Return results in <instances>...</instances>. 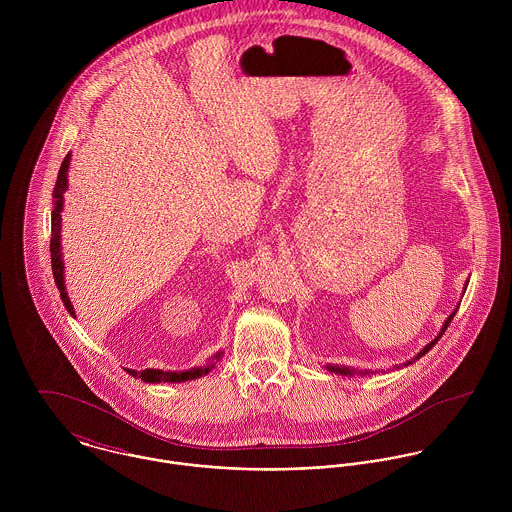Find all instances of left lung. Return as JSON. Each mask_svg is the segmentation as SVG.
I'll return each mask as SVG.
<instances>
[{
	"mask_svg": "<svg viewBox=\"0 0 512 512\" xmlns=\"http://www.w3.org/2000/svg\"><path fill=\"white\" fill-rule=\"evenodd\" d=\"M453 317H455V311H453V313H451V315H449V317H447V321H445V323H443V327H441V333H439L438 337H436V339H434V341H432V343H430V345H426V347H424V349H422V351H420V353H418V357H416V359H420V357H424V355H426V353H428V351H430V349H432V347H434V345H436V343H438L439 337H441V335H443V333H445V329H447V327H449V323H451V319H453ZM329 370H333V372H341V374H349V368H339V366H329Z\"/></svg>",
	"mask_w": 512,
	"mask_h": 512,
	"instance_id": "1",
	"label": "left lung"
}]
</instances>
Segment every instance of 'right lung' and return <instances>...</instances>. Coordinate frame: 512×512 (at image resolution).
Segmentation results:
<instances>
[{
	"label": "right lung",
	"instance_id": "right-lung-1",
	"mask_svg": "<svg viewBox=\"0 0 512 512\" xmlns=\"http://www.w3.org/2000/svg\"><path fill=\"white\" fill-rule=\"evenodd\" d=\"M69 163H71V155L67 153V157L61 163L59 175H57V185L53 191V213H51V266H53V276H55V284L61 292V299L65 303V307L69 309V313L74 315L71 299L65 290V276H63V260H61V211H63V193L67 191V171H69ZM220 355H217L219 359ZM211 366H199V368H191L185 372H163V370H155V368H146L142 372L130 370L126 368V372H130L132 376H140L144 382H183V380H193L199 378L203 374H207Z\"/></svg>",
	"mask_w": 512,
	"mask_h": 512
}]
</instances>
